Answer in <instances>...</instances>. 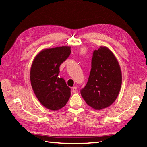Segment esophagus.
I'll list each match as a JSON object with an SVG mask.
<instances>
[{
    "label": "esophagus",
    "mask_w": 147,
    "mask_h": 147,
    "mask_svg": "<svg viewBox=\"0 0 147 147\" xmlns=\"http://www.w3.org/2000/svg\"><path fill=\"white\" fill-rule=\"evenodd\" d=\"M72 91H73V92H74V93H75V92H77V88L76 87V86H74V87H73V89H72Z\"/></svg>",
    "instance_id": "1"
}]
</instances>
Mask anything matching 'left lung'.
<instances>
[{
    "label": "left lung",
    "mask_w": 147,
    "mask_h": 147,
    "mask_svg": "<svg viewBox=\"0 0 147 147\" xmlns=\"http://www.w3.org/2000/svg\"><path fill=\"white\" fill-rule=\"evenodd\" d=\"M122 85V72L117 59L106 47L94 50L91 70L81 94L88 105L96 110L110 106L117 97Z\"/></svg>",
    "instance_id": "8db88e82"
}]
</instances>
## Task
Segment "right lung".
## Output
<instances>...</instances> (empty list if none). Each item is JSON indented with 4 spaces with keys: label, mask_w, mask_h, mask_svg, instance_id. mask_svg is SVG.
<instances>
[{
    "label": "right lung",
    "mask_w": 147,
    "mask_h": 147,
    "mask_svg": "<svg viewBox=\"0 0 147 147\" xmlns=\"http://www.w3.org/2000/svg\"><path fill=\"white\" fill-rule=\"evenodd\" d=\"M70 54V47L47 48L33 59L30 70L32 87L40 102L50 110L60 109L70 97V88L58 76L59 66Z\"/></svg>",
    "instance_id": "add662e5"
}]
</instances>
